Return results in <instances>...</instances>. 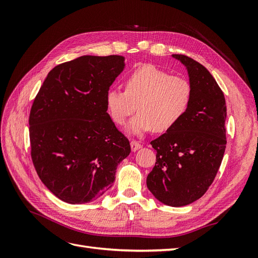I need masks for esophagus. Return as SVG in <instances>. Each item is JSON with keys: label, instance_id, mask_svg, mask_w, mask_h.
Returning a JSON list of instances; mask_svg holds the SVG:
<instances>
[{"label": "esophagus", "instance_id": "obj_1", "mask_svg": "<svg viewBox=\"0 0 258 258\" xmlns=\"http://www.w3.org/2000/svg\"><path fill=\"white\" fill-rule=\"evenodd\" d=\"M130 145H131L132 152H137L138 150H140V148L142 147V145L140 144L138 141H135V140H132V141L130 142Z\"/></svg>", "mask_w": 258, "mask_h": 258}]
</instances>
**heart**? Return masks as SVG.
Returning <instances> with one entry per match:
<instances>
[{"instance_id":"b5f03b06","label":"heart","mask_w":258,"mask_h":258,"mask_svg":"<svg viewBox=\"0 0 258 258\" xmlns=\"http://www.w3.org/2000/svg\"><path fill=\"white\" fill-rule=\"evenodd\" d=\"M192 99V87L183 76L171 75L153 64L137 68L124 81V91L108 90L105 103L117 124L129 122L127 132L141 135L154 129L166 132L183 118Z\"/></svg>"}]
</instances>
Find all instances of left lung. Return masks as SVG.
<instances>
[{"mask_svg": "<svg viewBox=\"0 0 258 258\" xmlns=\"http://www.w3.org/2000/svg\"><path fill=\"white\" fill-rule=\"evenodd\" d=\"M186 68L192 99L183 118L151 142L156 163L147 188L161 204L183 207L198 200L212 184L226 148L224 93L208 70L184 54H172Z\"/></svg>", "mask_w": 258, "mask_h": 258, "instance_id": "obj_1", "label": "left lung"}]
</instances>
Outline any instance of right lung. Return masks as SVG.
Returning a JSON list of instances; mask_svg holds the SVG:
<instances>
[{"mask_svg":"<svg viewBox=\"0 0 258 258\" xmlns=\"http://www.w3.org/2000/svg\"><path fill=\"white\" fill-rule=\"evenodd\" d=\"M122 56H82L54 67L31 108V157L60 200L88 204L111 188L128 139L107 113L105 96L124 69Z\"/></svg>","mask_w":258,"mask_h":258,"instance_id":"add662e5","label":"right lung"}]
</instances>
